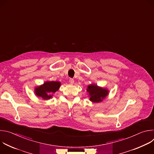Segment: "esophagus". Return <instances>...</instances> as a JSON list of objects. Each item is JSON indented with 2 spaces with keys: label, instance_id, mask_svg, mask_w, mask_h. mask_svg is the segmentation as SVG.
<instances>
[{
  "label": "esophagus",
  "instance_id": "obj_1",
  "mask_svg": "<svg viewBox=\"0 0 154 154\" xmlns=\"http://www.w3.org/2000/svg\"><path fill=\"white\" fill-rule=\"evenodd\" d=\"M69 83H70V84H71V85L74 84V80L72 79H69Z\"/></svg>",
  "mask_w": 154,
  "mask_h": 154
}]
</instances>
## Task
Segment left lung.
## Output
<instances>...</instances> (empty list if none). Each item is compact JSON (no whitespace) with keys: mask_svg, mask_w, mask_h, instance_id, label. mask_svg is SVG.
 Masks as SVG:
<instances>
[{"mask_svg":"<svg viewBox=\"0 0 154 154\" xmlns=\"http://www.w3.org/2000/svg\"><path fill=\"white\" fill-rule=\"evenodd\" d=\"M86 91L88 93L90 100L93 103L102 102L108 96L109 93L108 89L99 86L96 83H92L88 86Z\"/></svg>","mask_w":154,"mask_h":154,"instance_id":"left-lung-1","label":"left lung"}]
</instances>
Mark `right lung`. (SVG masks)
Segmentation results:
<instances>
[{
  "label": "right lung",
  "instance_id": "add662e5",
  "mask_svg": "<svg viewBox=\"0 0 154 154\" xmlns=\"http://www.w3.org/2000/svg\"><path fill=\"white\" fill-rule=\"evenodd\" d=\"M60 86V82L46 81L42 85L35 88V93L44 100H49L52 98L54 93L59 90Z\"/></svg>",
  "mask_w": 154,
  "mask_h": 154
}]
</instances>
